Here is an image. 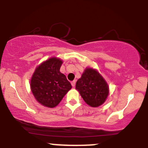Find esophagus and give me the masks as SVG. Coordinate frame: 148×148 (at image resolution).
<instances>
[{
  "label": "esophagus",
  "mask_w": 148,
  "mask_h": 148,
  "mask_svg": "<svg viewBox=\"0 0 148 148\" xmlns=\"http://www.w3.org/2000/svg\"><path fill=\"white\" fill-rule=\"evenodd\" d=\"M71 84H72V86H73V87H74V86H75V85H76V81H72V83H71Z\"/></svg>",
  "instance_id": "1"
}]
</instances>
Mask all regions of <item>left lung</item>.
I'll return each mask as SVG.
<instances>
[{"instance_id":"1","label":"left lung","mask_w":148,"mask_h":148,"mask_svg":"<svg viewBox=\"0 0 148 148\" xmlns=\"http://www.w3.org/2000/svg\"><path fill=\"white\" fill-rule=\"evenodd\" d=\"M76 89L87 104L98 107L106 101L108 86L95 69L86 68L76 84Z\"/></svg>"}]
</instances>
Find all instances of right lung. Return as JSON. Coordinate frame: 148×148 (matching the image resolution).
Masks as SVG:
<instances>
[{
    "label": "right lung",
    "mask_w": 148,
    "mask_h": 148,
    "mask_svg": "<svg viewBox=\"0 0 148 148\" xmlns=\"http://www.w3.org/2000/svg\"><path fill=\"white\" fill-rule=\"evenodd\" d=\"M62 61L49 58L37 67L32 76L30 88L34 97L43 106H56L72 88L65 75L60 72Z\"/></svg>",
    "instance_id": "obj_1"
}]
</instances>
